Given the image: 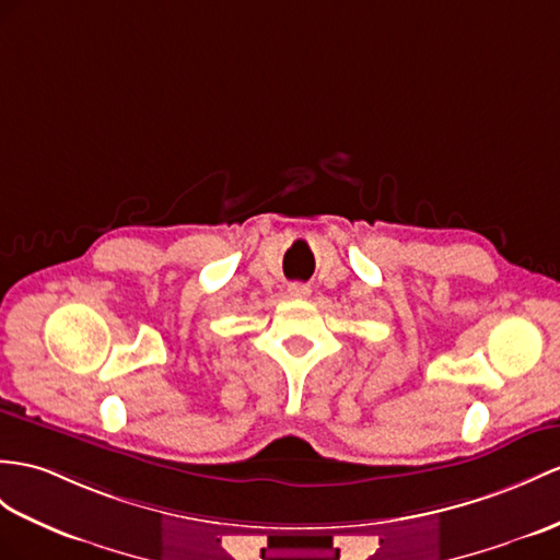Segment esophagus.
<instances>
[{"label": "esophagus", "instance_id": "esophagus-1", "mask_svg": "<svg viewBox=\"0 0 560 560\" xmlns=\"http://www.w3.org/2000/svg\"><path fill=\"white\" fill-rule=\"evenodd\" d=\"M308 292H311V290L306 288V284H299V282L292 284V288H290V294H292V296H308Z\"/></svg>", "mask_w": 560, "mask_h": 560}]
</instances>
